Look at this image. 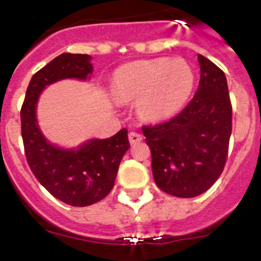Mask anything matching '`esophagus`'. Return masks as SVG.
Listing matches in <instances>:
<instances>
[{
  "label": "esophagus",
  "mask_w": 261,
  "mask_h": 261,
  "mask_svg": "<svg viewBox=\"0 0 261 261\" xmlns=\"http://www.w3.org/2000/svg\"><path fill=\"white\" fill-rule=\"evenodd\" d=\"M129 142L132 145L138 144L140 141H142V135L141 133H137V132H130L129 133Z\"/></svg>",
  "instance_id": "esophagus-1"
}]
</instances>
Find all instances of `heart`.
<instances>
[{
  "label": "heart",
  "mask_w": 261,
  "mask_h": 261,
  "mask_svg": "<svg viewBox=\"0 0 261 261\" xmlns=\"http://www.w3.org/2000/svg\"><path fill=\"white\" fill-rule=\"evenodd\" d=\"M195 82V71L186 60H142L115 71L112 91L124 102L137 99V111L144 119L163 121L186 107Z\"/></svg>",
  "instance_id": "b5f03b06"
}]
</instances>
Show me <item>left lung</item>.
<instances>
[{
    "label": "left lung",
    "mask_w": 261,
    "mask_h": 261,
    "mask_svg": "<svg viewBox=\"0 0 261 261\" xmlns=\"http://www.w3.org/2000/svg\"><path fill=\"white\" fill-rule=\"evenodd\" d=\"M197 93L167 123L144 126L151 150L156 186L176 197H196L222 174L231 136V103L227 81L211 60L199 55Z\"/></svg>",
    "instance_id": "obj_1"
}]
</instances>
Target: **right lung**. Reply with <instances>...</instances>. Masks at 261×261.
Returning a JSON list of instances; mask_svg holds the SVG:
<instances>
[{
    "label": "right lung",
    "mask_w": 261,
    "mask_h": 261,
    "mask_svg": "<svg viewBox=\"0 0 261 261\" xmlns=\"http://www.w3.org/2000/svg\"><path fill=\"white\" fill-rule=\"evenodd\" d=\"M91 56L62 53L32 75L20 110L27 162L39 183L57 200L71 206L100 201L115 184L121 158L129 149L128 130L110 138H90L75 147H61L43 135L36 116L43 90L62 80L90 81Z\"/></svg>",
    "instance_id": "add662e5"
}]
</instances>
